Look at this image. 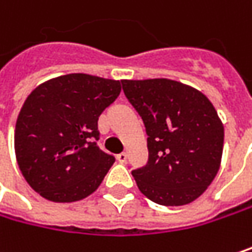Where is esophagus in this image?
Instances as JSON below:
<instances>
[{"instance_id": "obj_1", "label": "esophagus", "mask_w": 252, "mask_h": 252, "mask_svg": "<svg viewBox=\"0 0 252 252\" xmlns=\"http://www.w3.org/2000/svg\"><path fill=\"white\" fill-rule=\"evenodd\" d=\"M117 160L121 163V164H124L126 161V153H120V154H117Z\"/></svg>"}]
</instances>
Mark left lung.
<instances>
[{"instance_id": "obj_1", "label": "left lung", "mask_w": 252, "mask_h": 252, "mask_svg": "<svg viewBox=\"0 0 252 252\" xmlns=\"http://www.w3.org/2000/svg\"><path fill=\"white\" fill-rule=\"evenodd\" d=\"M147 132L149 161L132 170L140 192L164 206L193 202L215 179L223 126L197 89L172 79L121 80Z\"/></svg>"}]
</instances>
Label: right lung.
Wrapping results in <instances>:
<instances>
[{"instance_id":"obj_1","label":"right lung","mask_w":252,"mask_h":252,"mask_svg":"<svg viewBox=\"0 0 252 252\" xmlns=\"http://www.w3.org/2000/svg\"><path fill=\"white\" fill-rule=\"evenodd\" d=\"M121 92L120 80L70 73L38 85L23 105L14 134L18 167L52 202L94 193L115 158L96 146L98 118Z\"/></svg>"}]
</instances>
